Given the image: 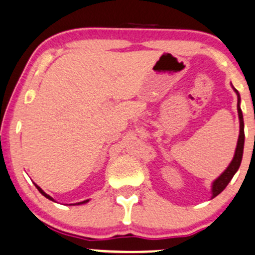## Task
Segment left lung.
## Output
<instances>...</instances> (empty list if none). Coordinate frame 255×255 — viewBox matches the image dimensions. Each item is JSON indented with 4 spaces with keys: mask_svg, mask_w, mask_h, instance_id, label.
I'll return each instance as SVG.
<instances>
[{
    "mask_svg": "<svg viewBox=\"0 0 255 255\" xmlns=\"http://www.w3.org/2000/svg\"><path fill=\"white\" fill-rule=\"evenodd\" d=\"M232 86V85H231ZM234 88V86H232ZM235 93L237 94V113H239V119H240V134H239V140H237L236 150H235V155L230 164L228 166L222 174L219 175L215 180L212 183V198H214L215 196H218L220 192L228 186V184L230 183L232 177L235 175V173L237 172L241 166L242 162V156H243V147H245V123H243V115L241 110V97L237 89H235Z\"/></svg>",
    "mask_w": 255,
    "mask_h": 255,
    "instance_id": "1",
    "label": "left lung"
}]
</instances>
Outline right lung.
Returning a JSON list of instances; mask_svg holds the SVG:
<instances>
[{
  "mask_svg": "<svg viewBox=\"0 0 255 255\" xmlns=\"http://www.w3.org/2000/svg\"><path fill=\"white\" fill-rule=\"evenodd\" d=\"M33 184H35V183H33ZM35 186H36V187H37V190H38V191H40V192H41V194L44 196V197H46V198H48V200H50V201H53V202H55V201H54V198H53V197H50V196H49V195H47V194H46V192H44V191H43V190H42V189H41V187L37 185V184H35ZM88 201H89V200L82 201V202H78V203H75V205H76V206H78V205H83V203H87V202H88Z\"/></svg>",
  "mask_w": 255,
  "mask_h": 255,
  "instance_id": "obj_1",
  "label": "right lung"
}]
</instances>
